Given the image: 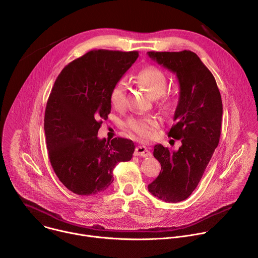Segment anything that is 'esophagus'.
<instances>
[{"label":"esophagus","instance_id":"obj_1","mask_svg":"<svg viewBox=\"0 0 258 258\" xmlns=\"http://www.w3.org/2000/svg\"><path fill=\"white\" fill-rule=\"evenodd\" d=\"M135 155L136 156H142V157H147V156H150L151 153L150 151L147 149V147L145 146H138L136 150H135Z\"/></svg>","mask_w":258,"mask_h":258}]
</instances>
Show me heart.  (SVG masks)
Wrapping results in <instances>:
<instances>
[{"mask_svg": "<svg viewBox=\"0 0 258 258\" xmlns=\"http://www.w3.org/2000/svg\"><path fill=\"white\" fill-rule=\"evenodd\" d=\"M140 83L153 97L163 95L167 88V79L164 72L156 67H147L138 75ZM127 84L124 80L118 81L110 93V102L115 108H122L126 103ZM160 120L153 115L132 116L125 121L126 128L143 140L150 139L159 126Z\"/></svg>", "mask_w": 258, "mask_h": 258, "instance_id": "1", "label": "heart"}]
</instances>
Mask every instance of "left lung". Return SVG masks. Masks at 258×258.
Wrapping results in <instances>:
<instances>
[{
    "label": "left lung",
    "instance_id": "left-lung-1",
    "mask_svg": "<svg viewBox=\"0 0 258 258\" xmlns=\"http://www.w3.org/2000/svg\"><path fill=\"white\" fill-rule=\"evenodd\" d=\"M148 56L174 73L179 85L174 124L168 136L180 140L181 146L177 151L161 144L154 146L161 171L148 185L153 196L176 203L196 189L218 145L223 102L212 73L194 52L153 51Z\"/></svg>",
    "mask_w": 258,
    "mask_h": 258
}]
</instances>
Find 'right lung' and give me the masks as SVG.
<instances>
[{"label":"right lung","instance_id":"add662e5","mask_svg":"<svg viewBox=\"0 0 258 258\" xmlns=\"http://www.w3.org/2000/svg\"><path fill=\"white\" fill-rule=\"evenodd\" d=\"M139 53L90 51L66 65L49 96L45 112L51 165L63 185L78 195H96L113 181L117 163L130 161L132 140L98 138L111 111L110 93Z\"/></svg>","mask_w":258,"mask_h":258}]
</instances>
